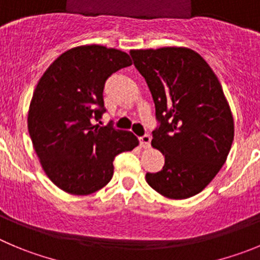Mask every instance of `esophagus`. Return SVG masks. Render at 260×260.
Returning a JSON list of instances; mask_svg holds the SVG:
<instances>
[{"label": "esophagus", "instance_id": "obj_1", "mask_svg": "<svg viewBox=\"0 0 260 260\" xmlns=\"http://www.w3.org/2000/svg\"><path fill=\"white\" fill-rule=\"evenodd\" d=\"M150 142H151V137L149 135H144L142 137H140V145L142 149H147L150 146Z\"/></svg>", "mask_w": 260, "mask_h": 260}]
</instances>
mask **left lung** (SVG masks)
I'll return each instance as SVG.
<instances>
[{"mask_svg":"<svg viewBox=\"0 0 260 260\" xmlns=\"http://www.w3.org/2000/svg\"><path fill=\"white\" fill-rule=\"evenodd\" d=\"M146 81L160 122L152 147L163 169L146 173L156 192L181 200L201 192L225 163L234 141V116L217 75L187 47L131 50Z\"/></svg>","mask_w":260,"mask_h":260,"instance_id":"1","label":"left lung"}]
</instances>
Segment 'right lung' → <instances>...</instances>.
<instances>
[{
    "mask_svg": "<svg viewBox=\"0 0 260 260\" xmlns=\"http://www.w3.org/2000/svg\"><path fill=\"white\" fill-rule=\"evenodd\" d=\"M129 65V55L120 50L78 46L61 53L38 81L28 131L43 171L60 190L96 192L110 182L114 157L138 146L129 131L92 124L105 111L106 79Z\"/></svg>",
    "mask_w": 260,
    "mask_h": 260,
    "instance_id": "right-lung-1",
    "label": "right lung"
}]
</instances>
